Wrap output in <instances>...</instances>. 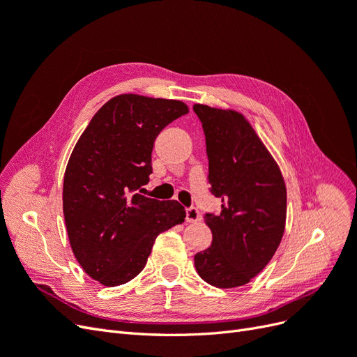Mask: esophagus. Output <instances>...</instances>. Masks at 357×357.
Here are the masks:
<instances>
[{
    "mask_svg": "<svg viewBox=\"0 0 357 357\" xmlns=\"http://www.w3.org/2000/svg\"><path fill=\"white\" fill-rule=\"evenodd\" d=\"M186 220L189 223H193V222H198L201 220V214H199V210L197 207H190L186 210Z\"/></svg>",
    "mask_w": 357,
    "mask_h": 357,
    "instance_id": "esophagus-1",
    "label": "esophagus"
}]
</instances>
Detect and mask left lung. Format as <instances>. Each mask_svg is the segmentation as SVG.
I'll list each match as a JSON object with an SVG mask.
<instances>
[{"label":"left lung","mask_w":357,"mask_h":357,"mask_svg":"<svg viewBox=\"0 0 357 357\" xmlns=\"http://www.w3.org/2000/svg\"><path fill=\"white\" fill-rule=\"evenodd\" d=\"M208 156L210 192L222 211L205 213L211 245L195 255L199 277L211 286L247 284L271 261L286 225V186L273 156L244 116L195 104Z\"/></svg>","instance_id":"1"}]
</instances>
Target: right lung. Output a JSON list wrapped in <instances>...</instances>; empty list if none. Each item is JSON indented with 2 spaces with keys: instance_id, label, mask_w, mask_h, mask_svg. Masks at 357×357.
<instances>
[{
  "instance_id": "obj_1",
  "label": "right lung",
  "mask_w": 357,
  "mask_h": 357,
  "mask_svg": "<svg viewBox=\"0 0 357 357\" xmlns=\"http://www.w3.org/2000/svg\"><path fill=\"white\" fill-rule=\"evenodd\" d=\"M185 102L125 93L95 113L63 176V218L84 273L114 287L146 266L156 236L185 222L177 201L139 195L152 174L159 132L188 114Z\"/></svg>"
}]
</instances>
